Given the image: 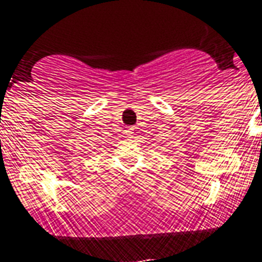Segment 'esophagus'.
<instances>
[{
    "instance_id": "34e87169",
    "label": "esophagus",
    "mask_w": 262,
    "mask_h": 262,
    "mask_svg": "<svg viewBox=\"0 0 262 262\" xmlns=\"http://www.w3.org/2000/svg\"><path fill=\"white\" fill-rule=\"evenodd\" d=\"M124 132H125V134H126V136H128V137H132V136H133V134H134V129L130 128V126H129V128H126Z\"/></svg>"
}]
</instances>
